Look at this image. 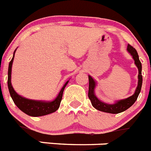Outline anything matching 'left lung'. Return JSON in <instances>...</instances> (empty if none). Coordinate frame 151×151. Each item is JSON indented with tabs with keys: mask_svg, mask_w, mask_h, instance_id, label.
I'll return each instance as SVG.
<instances>
[{
	"mask_svg": "<svg viewBox=\"0 0 151 151\" xmlns=\"http://www.w3.org/2000/svg\"><path fill=\"white\" fill-rule=\"evenodd\" d=\"M127 52L131 55L132 58L134 60V64L138 69V82H137V86L135 89L134 93L124 99H121L116 101L114 104H107V103L101 101L97 98V96L95 94V88L97 86V82L91 76H88V81H89V86H88V98L91 102L92 106L96 109L97 110L101 111L103 112L111 113V114H118L122 111L127 110L129 109L131 105H133L134 103L136 101L139 94L141 90V86H142V75H141V70H142V65L139 60V56L137 52L136 51L134 47L128 44L127 48Z\"/></svg>",
	"mask_w": 151,
	"mask_h": 151,
	"instance_id": "1",
	"label": "left lung"
}]
</instances>
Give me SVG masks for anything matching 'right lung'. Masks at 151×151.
<instances>
[{
	"instance_id": "right-lung-1",
	"label": "right lung",
	"mask_w": 151,
	"mask_h": 151,
	"mask_svg": "<svg viewBox=\"0 0 151 151\" xmlns=\"http://www.w3.org/2000/svg\"><path fill=\"white\" fill-rule=\"evenodd\" d=\"M16 50H14L12 60L9 63L8 78H7V86H8L9 92H10V95L12 98L14 104L23 112L29 116H32V117H40V116L46 115V114L55 112L60 108V102H61L62 98H63V91L65 89V86L68 84L69 81H67L64 84L56 99L51 101L32 100V99H26L21 95H18L15 91V90L14 89L12 84H11V69H12L14 54H15Z\"/></svg>"
}]
</instances>
